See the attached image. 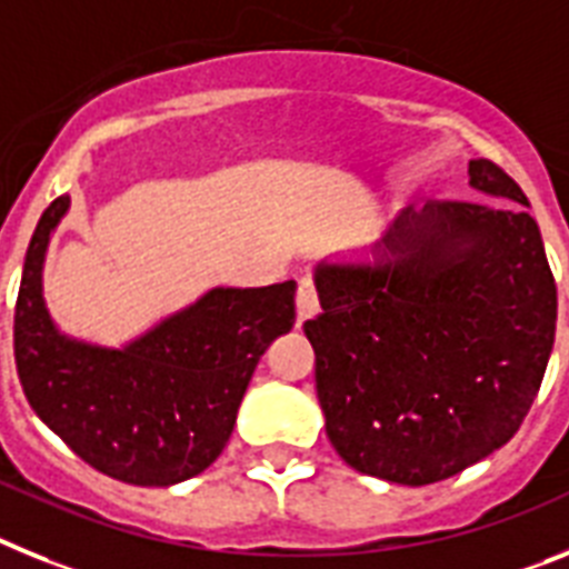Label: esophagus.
I'll list each match as a JSON object with an SVG mask.
<instances>
[{
    "instance_id": "34e87169",
    "label": "esophagus",
    "mask_w": 569,
    "mask_h": 569,
    "mask_svg": "<svg viewBox=\"0 0 569 569\" xmlns=\"http://www.w3.org/2000/svg\"><path fill=\"white\" fill-rule=\"evenodd\" d=\"M318 309H320V300H318V289H315V280L303 278L298 283V323L315 318Z\"/></svg>"
}]
</instances>
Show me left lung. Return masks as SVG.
<instances>
[{
  "label": "left lung",
  "instance_id": "obj_1",
  "mask_svg": "<svg viewBox=\"0 0 569 569\" xmlns=\"http://www.w3.org/2000/svg\"><path fill=\"white\" fill-rule=\"evenodd\" d=\"M501 200H441L395 217L375 263H318L303 332L326 435L363 476L423 487L510 441L556 338V280L518 182L469 160Z\"/></svg>",
  "mask_w": 569,
  "mask_h": 569
}]
</instances>
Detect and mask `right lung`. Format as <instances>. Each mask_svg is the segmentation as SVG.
I'll list each match as a JSON object with an SVG mask.
<instances>
[{"label": "right lung", "instance_id": "obj_1", "mask_svg": "<svg viewBox=\"0 0 569 569\" xmlns=\"http://www.w3.org/2000/svg\"><path fill=\"white\" fill-rule=\"evenodd\" d=\"M71 197L39 217L24 254L13 355L24 398L102 476L171 487L211 467L269 343L295 326V280L217 289L122 349L68 338L42 298V266Z\"/></svg>", "mask_w": 569, "mask_h": 569}]
</instances>
